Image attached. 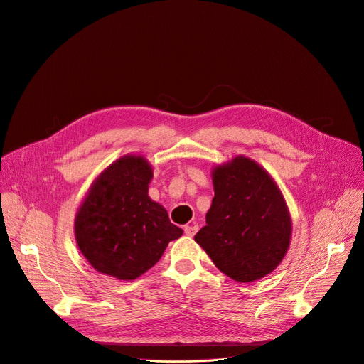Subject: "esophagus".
<instances>
[{
	"label": "esophagus",
	"instance_id": "esophagus-1",
	"mask_svg": "<svg viewBox=\"0 0 364 364\" xmlns=\"http://www.w3.org/2000/svg\"><path fill=\"white\" fill-rule=\"evenodd\" d=\"M196 232H197V226H196V225H187V226H184V234H186L187 237H193Z\"/></svg>",
	"mask_w": 364,
	"mask_h": 364
}]
</instances>
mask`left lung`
I'll list each match as a JSON object with an SVG mask.
<instances>
[{
  "instance_id": "8db88e82",
  "label": "left lung",
  "mask_w": 364,
  "mask_h": 364,
  "mask_svg": "<svg viewBox=\"0 0 364 364\" xmlns=\"http://www.w3.org/2000/svg\"><path fill=\"white\" fill-rule=\"evenodd\" d=\"M215 197L206 226L196 234L215 266L240 283L277 269L291 240V218L274 178L238 155L212 170Z\"/></svg>"
}]
</instances>
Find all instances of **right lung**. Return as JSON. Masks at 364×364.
<instances>
[{
    "mask_svg": "<svg viewBox=\"0 0 364 364\" xmlns=\"http://www.w3.org/2000/svg\"><path fill=\"white\" fill-rule=\"evenodd\" d=\"M152 167L142 155L112 162L88 188L74 220L80 251L98 273L135 280L159 261L183 229L148 196Z\"/></svg>",
    "mask_w": 364,
    "mask_h": 364,
    "instance_id": "add662e5",
    "label": "right lung"
}]
</instances>
